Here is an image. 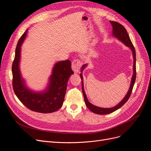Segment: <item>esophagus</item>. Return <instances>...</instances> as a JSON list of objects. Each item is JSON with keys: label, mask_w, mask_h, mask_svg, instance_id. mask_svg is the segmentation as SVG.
<instances>
[{"label": "esophagus", "mask_w": 151, "mask_h": 151, "mask_svg": "<svg viewBox=\"0 0 151 151\" xmlns=\"http://www.w3.org/2000/svg\"><path fill=\"white\" fill-rule=\"evenodd\" d=\"M82 65V63L81 62L80 60H77V59H76V60H74L72 62V68L73 71L74 72H79L80 68Z\"/></svg>", "instance_id": "34e87169"}]
</instances>
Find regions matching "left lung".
<instances>
[{
    "instance_id": "1",
    "label": "left lung",
    "mask_w": 151,
    "mask_h": 151,
    "mask_svg": "<svg viewBox=\"0 0 151 151\" xmlns=\"http://www.w3.org/2000/svg\"><path fill=\"white\" fill-rule=\"evenodd\" d=\"M109 22H111V24L112 27H113V36H115V37L118 40H119L120 42H123L126 45L127 47H129L132 50V55H133V57H134V66H133L134 72H133V76H132V79H131V84H130L129 90V91H128V93L126 94L125 98H123L122 100V101L116 105V106L112 107V108H103L98 107L96 106H94V105H93V104H91L88 101V98H87L84 89L83 75H82V73H81L80 77H81V79L82 80V90H83V95H84V98L86 105L91 111H93L94 113L98 114V115H106V114L111 113L113 111H116V109H119L121 106H122L124 104L128 101V99H129L130 95H131V93L132 92V89H133V87L134 86L135 82V79H136L135 50L134 48L133 44H132L131 40L130 39L129 34H128L126 29L121 24L118 23V22H117L112 21H110ZM86 66H87V64H84V65H83V67H82V68H81V72L83 71L84 68Z\"/></svg>"
}]
</instances>
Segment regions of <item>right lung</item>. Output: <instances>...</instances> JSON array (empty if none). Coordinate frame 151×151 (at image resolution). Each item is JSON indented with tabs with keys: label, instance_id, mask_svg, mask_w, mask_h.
<instances>
[{
	"label": "right lung",
	"instance_id": "obj_1",
	"mask_svg": "<svg viewBox=\"0 0 151 151\" xmlns=\"http://www.w3.org/2000/svg\"><path fill=\"white\" fill-rule=\"evenodd\" d=\"M26 29L18 41L12 63V86L14 91L20 101L31 110L49 113L60 109L64 101L67 85L70 76L74 74L69 60L60 61L55 64L52 74L49 78L47 89L41 92H35L27 88L19 69L21 47L27 35Z\"/></svg>",
	"mask_w": 151,
	"mask_h": 151
}]
</instances>
